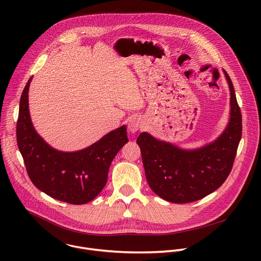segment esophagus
Returning <instances> with one entry per match:
<instances>
[{
    "instance_id": "esophagus-1",
    "label": "esophagus",
    "mask_w": 261,
    "mask_h": 261,
    "mask_svg": "<svg viewBox=\"0 0 261 261\" xmlns=\"http://www.w3.org/2000/svg\"><path fill=\"white\" fill-rule=\"evenodd\" d=\"M142 127V120L137 116H132L128 120V130L131 133L137 132Z\"/></svg>"
}]
</instances>
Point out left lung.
Here are the masks:
<instances>
[{"label": "left lung", "instance_id": "left-lung-1", "mask_svg": "<svg viewBox=\"0 0 261 261\" xmlns=\"http://www.w3.org/2000/svg\"><path fill=\"white\" fill-rule=\"evenodd\" d=\"M230 92L227 126L213 141L182 148L142 132L140 147L145 177L151 189L172 203L199 200L216 191L229 175L242 138V115L230 77L223 70Z\"/></svg>", "mask_w": 261, "mask_h": 261}]
</instances>
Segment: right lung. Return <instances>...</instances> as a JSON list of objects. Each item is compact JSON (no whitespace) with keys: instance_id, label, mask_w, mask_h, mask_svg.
Masks as SVG:
<instances>
[{"instance_id":"obj_1","label":"right lung","mask_w":261,"mask_h":261,"mask_svg":"<svg viewBox=\"0 0 261 261\" xmlns=\"http://www.w3.org/2000/svg\"><path fill=\"white\" fill-rule=\"evenodd\" d=\"M25 85L19 102L16 137L32 182L40 191L60 201L84 204L104 188L111 162L128 142L125 125L105 134L80 151H59L37 133L29 110Z\"/></svg>"}]
</instances>
